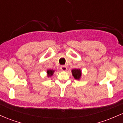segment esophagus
I'll list each match as a JSON object with an SVG mask.
<instances>
[{
	"label": "esophagus",
	"instance_id": "34e87169",
	"mask_svg": "<svg viewBox=\"0 0 123 123\" xmlns=\"http://www.w3.org/2000/svg\"><path fill=\"white\" fill-rule=\"evenodd\" d=\"M60 69L61 70H63V71H66L67 70V67L65 65H62L60 67Z\"/></svg>",
	"mask_w": 123,
	"mask_h": 123
}]
</instances>
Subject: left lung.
<instances>
[{
	"label": "left lung",
	"instance_id": "8db88e82",
	"mask_svg": "<svg viewBox=\"0 0 123 123\" xmlns=\"http://www.w3.org/2000/svg\"><path fill=\"white\" fill-rule=\"evenodd\" d=\"M72 75L76 80H79L81 76V71L79 69H74L72 70Z\"/></svg>",
	"mask_w": 123,
	"mask_h": 123
}]
</instances>
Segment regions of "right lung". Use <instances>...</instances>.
<instances>
[{"label":"right lung","instance_id":"obj_1","mask_svg":"<svg viewBox=\"0 0 123 123\" xmlns=\"http://www.w3.org/2000/svg\"><path fill=\"white\" fill-rule=\"evenodd\" d=\"M54 72H55V70H54L53 69L47 70V73L48 77H51V76H53V74H54Z\"/></svg>","mask_w":123,"mask_h":123}]
</instances>
